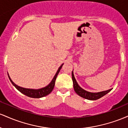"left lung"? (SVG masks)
Listing matches in <instances>:
<instances>
[{
    "label": "left lung",
    "mask_w": 128,
    "mask_h": 128,
    "mask_svg": "<svg viewBox=\"0 0 128 128\" xmlns=\"http://www.w3.org/2000/svg\"><path fill=\"white\" fill-rule=\"evenodd\" d=\"M72 80L73 83V88H74V92H76V94L80 96L82 98H84V99L91 100H97L98 99H100L107 93H108L112 89L108 90L106 91H103V92H87V91L85 90L83 88H82L80 86H79L78 84L77 81H76L75 78L74 76V74H73V70L72 73Z\"/></svg>",
    "instance_id": "8db88e82"
}]
</instances>
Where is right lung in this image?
Here are the masks:
<instances>
[{
	"label": "right lung",
	"instance_id": "obj_1",
	"mask_svg": "<svg viewBox=\"0 0 128 128\" xmlns=\"http://www.w3.org/2000/svg\"><path fill=\"white\" fill-rule=\"evenodd\" d=\"M61 65L60 67L58 68V70H57L56 73L55 75L54 76V78L52 79V80H51V82H50L49 84L47 86H46L45 87L42 88H39V89H32V88H23L22 87V86H20L17 85H16L14 82L12 81V79H11L10 75L8 73V76L9 79H10V81L12 83V84L15 87L17 88L20 92H21L22 93H23V94L26 95V96L29 97V98H42V97H44L47 95L49 94L54 89V86H55V80L56 79L57 76H58V73H59L60 70L61 68H62V66Z\"/></svg>",
	"mask_w": 128,
	"mask_h": 128
}]
</instances>
